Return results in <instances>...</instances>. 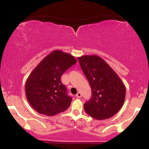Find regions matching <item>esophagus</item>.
Listing matches in <instances>:
<instances>
[{"label": "esophagus", "instance_id": "esophagus-1", "mask_svg": "<svg viewBox=\"0 0 149 149\" xmlns=\"http://www.w3.org/2000/svg\"><path fill=\"white\" fill-rule=\"evenodd\" d=\"M81 96H82V95H81V93H80V92H78V93L76 94V97H78V98H80Z\"/></svg>", "mask_w": 149, "mask_h": 149}]
</instances>
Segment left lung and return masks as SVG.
Wrapping results in <instances>:
<instances>
[{"instance_id": "left-lung-1", "label": "left lung", "mask_w": 149, "mask_h": 149, "mask_svg": "<svg viewBox=\"0 0 149 149\" xmlns=\"http://www.w3.org/2000/svg\"><path fill=\"white\" fill-rule=\"evenodd\" d=\"M78 60L92 89L91 98L84 104L85 112L97 120L112 117L123 105L125 87L123 81L98 56L84 55Z\"/></svg>"}]
</instances>
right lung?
I'll return each instance as SVG.
<instances>
[{"instance_id":"1","label":"right lung","mask_w":149,"mask_h":149,"mask_svg":"<svg viewBox=\"0 0 149 149\" xmlns=\"http://www.w3.org/2000/svg\"><path fill=\"white\" fill-rule=\"evenodd\" d=\"M76 63L73 56L61 50H54L31 73L25 85L26 96L38 113L52 116L70 107L72 98L68 95L61 77Z\"/></svg>"}]
</instances>
